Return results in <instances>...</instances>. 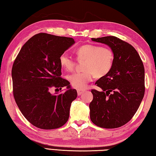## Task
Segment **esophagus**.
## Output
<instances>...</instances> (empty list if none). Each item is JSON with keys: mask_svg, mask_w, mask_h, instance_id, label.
Segmentation results:
<instances>
[{"mask_svg": "<svg viewBox=\"0 0 156 156\" xmlns=\"http://www.w3.org/2000/svg\"><path fill=\"white\" fill-rule=\"evenodd\" d=\"M84 90H81V89H78L77 90V93H78V96H80V95L83 94V93H84Z\"/></svg>", "mask_w": 156, "mask_h": 156, "instance_id": "1", "label": "esophagus"}]
</instances>
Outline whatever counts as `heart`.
Segmentation results:
<instances>
[{"label": "heart", "mask_w": 156, "mask_h": 156, "mask_svg": "<svg viewBox=\"0 0 156 156\" xmlns=\"http://www.w3.org/2000/svg\"><path fill=\"white\" fill-rule=\"evenodd\" d=\"M76 59L78 61L84 60L83 72L73 73L68 76L73 87L83 89L98 77H103L112 69L114 56L112 50L109 47H100L96 44H84L75 51ZM59 62L61 67L68 72L72 71L75 67L76 61L66 54H62L59 57Z\"/></svg>", "instance_id": "b5f03b06"}]
</instances>
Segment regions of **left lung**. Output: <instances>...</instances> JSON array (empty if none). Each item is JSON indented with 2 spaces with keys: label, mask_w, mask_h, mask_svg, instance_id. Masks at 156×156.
Here are the masks:
<instances>
[{
  "label": "left lung",
  "mask_w": 156,
  "mask_h": 156,
  "mask_svg": "<svg viewBox=\"0 0 156 156\" xmlns=\"http://www.w3.org/2000/svg\"><path fill=\"white\" fill-rule=\"evenodd\" d=\"M91 41L109 46L114 59L109 73L96 82L102 91L91 90V120L102 128L120 127L133 118L143 99V63L135 48L117 37L105 36Z\"/></svg>",
  "instance_id": "obj_1"
}]
</instances>
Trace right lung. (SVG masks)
I'll return each instance as SVG.
<instances>
[{"mask_svg":"<svg viewBox=\"0 0 156 156\" xmlns=\"http://www.w3.org/2000/svg\"><path fill=\"white\" fill-rule=\"evenodd\" d=\"M74 43L72 38L36 34L23 46L13 64L15 101L26 119L39 129L60 128L69 119L77 91L60 77L59 57ZM64 86L68 90L63 93H50L52 87L61 90Z\"/></svg>","mask_w":156,"mask_h":156,"instance_id":"obj_1","label":"right lung"}]
</instances>
